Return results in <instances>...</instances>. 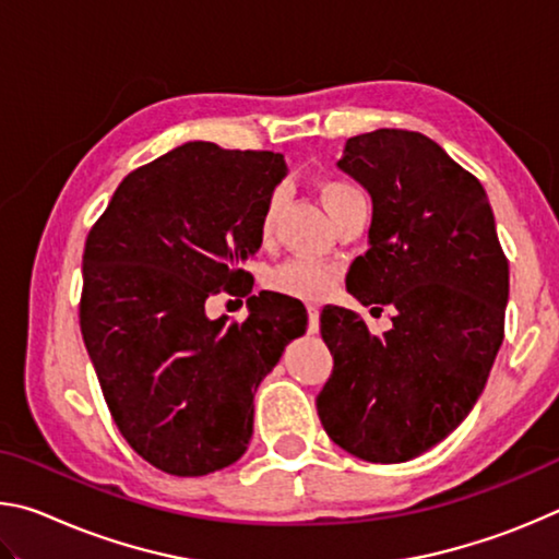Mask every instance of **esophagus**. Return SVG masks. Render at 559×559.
<instances>
[{"mask_svg": "<svg viewBox=\"0 0 559 559\" xmlns=\"http://www.w3.org/2000/svg\"><path fill=\"white\" fill-rule=\"evenodd\" d=\"M320 330V310L316 306L308 308V333L316 335Z\"/></svg>", "mask_w": 559, "mask_h": 559, "instance_id": "esophagus-1", "label": "esophagus"}]
</instances>
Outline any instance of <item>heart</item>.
<instances>
[{
  "label": "heart",
  "mask_w": 559,
  "mask_h": 559,
  "mask_svg": "<svg viewBox=\"0 0 559 559\" xmlns=\"http://www.w3.org/2000/svg\"><path fill=\"white\" fill-rule=\"evenodd\" d=\"M318 192L330 214L340 210L349 197L359 194L353 185L345 182V179H333V177L323 179L318 187ZM278 204H281V194L273 192L266 200V206H263L261 219H259L261 239H269L271 236L273 222H276V214H278ZM337 281H340L337 269L325 266V263H318V261H308V259H290L273 269L266 276V283L273 290L286 293V296L298 298V300H310V302H318L333 296L337 288Z\"/></svg>",
  "instance_id": "1"
}]
</instances>
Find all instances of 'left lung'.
<instances>
[{
	"label": "left lung",
	"instance_id": "8db88e82",
	"mask_svg": "<svg viewBox=\"0 0 559 559\" xmlns=\"http://www.w3.org/2000/svg\"><path fill=\"white\" fill-rule=\"evenodd\" d=\"M337 167L372 197L370 249L347 290L394 316L372 335L355 310L323 308L333 374L318 416L353 456L402 463L447 439L484 392L503 343L508 259L484 185L421 132L349 138Z\"/></svg>",
	"mask_w": 559,
	"mask_h": 559
}]
</instances>
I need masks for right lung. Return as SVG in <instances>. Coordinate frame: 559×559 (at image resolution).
Returning a JSON list of instances; mask_svg holds the SVG:
<instances>
[{"label":"right lung","mask_w":559,"mask_h":559,"mask_svg":"<svg viewBox=\"0 0 559 559\" xmlns=\"http://www.w3.org/2000/svg\"><path fill=\"white\" fill-rule=\"evenodd\" d=\"M286 159L185 143L118 185L83 249L81 333L112 421L169 476H206L243 456L253 394L290 340L302 302L263 290L249 318L210 320L219 288L249 296L243 261Z\"/></svg>","instance_id":"obj_1"}]
</instances>
